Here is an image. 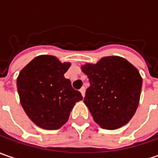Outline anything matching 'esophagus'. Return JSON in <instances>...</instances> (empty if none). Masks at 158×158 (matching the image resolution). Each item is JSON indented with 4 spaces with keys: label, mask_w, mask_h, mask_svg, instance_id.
Listing matches in <instances>:
<instances>
[{
    "label": "esophagus",
    "mask_w": 158,
    "mask_h": 158,
    "mask_svg": "<svg viewBox=\"0 0 158 158\" xmlns=\"http://www.w3.org/2000/svg\"><path fill=\"white\" fill-rule=\"evenodd\" d=\"M79 92L81 93V94H82V96H83V97H85V87H81V88H80Z\"/></svg>",
    "instance_id": "1"
}]
</instances>
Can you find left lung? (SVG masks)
<instances>
[{
  "label": "left lung",
  "mask_w": 158,
  "mask_h": 158,
  "mask_svg": "<svg viewBox=\"0 0 158 158\" xmlns=\"http://www.w3.org/2000/svg\"><path fill=\"white\" fill-rule=\"evenodd\" d=\"M81 69L90 82L84 102L94 121L107 130L127 124L140 99L143 79L138 69L118 56L104 57Z\"/></svg>",
  "instance_id": "8db88e82"
}]
</instances>
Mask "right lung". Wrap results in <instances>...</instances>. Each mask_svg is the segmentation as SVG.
I'll return each instance as SVG.
<instances>
[{
    "mask_svg": "<svg viewBox=\"0 0 158 158\" xmlns=\"http://www.w3.org/2000/svg\"><path fill=\"white\" fill-rule=\"evenodd\" d=\"M71 64L56 57L40 55L20 71L17 90L20 104L39 127L57 130L66 123L76 102L83 99L64 74Z\"/></svg>",
    "mask_w": 158,
    "mask_h": 158,
    "instance_id": "1",
    "label": "right lung"
}]
</instances>
